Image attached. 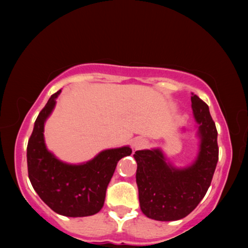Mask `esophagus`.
Here are the masks:
<instances>
[{"instance_id": "34e87169", "label": "esophagus", "mask_w": 248, "mask_h": 248, "mask_svg": "<svg viewBox=\"0 0 248 248\" xmlns=\"http://www.w3.org/2000/svg\"><path fill=\"white\" fill-rule=\"evenodd\" d=\"M148 144V142H146L144 139H142V138H137V139H134L132 146L134 150H140V149H143Z\"/></svg>"}]
</instances>
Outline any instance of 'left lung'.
I'll return each mask as SVG.
<instances>
[{
	"label": "left lung",
	"instance_id": "left-lung-1",
	"mask_svg": "<svg viewBox=\"0 0 248 248\" xmlns=\"http://www.w3.org/2000/svg\"><path fill=\"white\" fill-rule=\"evenodd\" d=\"M191 107L199 124L200 148L190 166H171L159 149L141 150L133 154L138 164L140 208L150 219L176 221L187 217L202 200L211 184L219 159L216 124L208 105L194 93Z\"/></svg>",
	"mask_w": 248,
	"mask_h": 248
}]
</instances>
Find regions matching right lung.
<instances>
[{"instance_id": "add662e5", "label": "right lung", "mask_w": 248, "mask_h": 248, "mask_svg": "<svg viewBox=\"0 0 248 248\" xmlns=\"http://www.w3.org/2000/svg\"><path fill=\"white\" fill-rule=\"evenodd\" d=\"M61 90L51 95L39 112L27 145L28 177L41 200L65 217H87L100 211L107 186L120 158L132 153L129 146L105 150L84 164H66L46 148L44 127Z\"/></svg>"}]
</instances>
